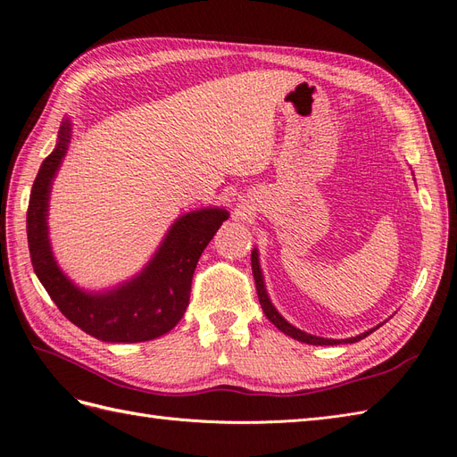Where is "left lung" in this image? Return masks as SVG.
<instances>
[{"mask_svg": "<svg viewBox=\"0 0 457 457\" xmlns=\"http://www.w3.org/2000/svg\"><path fill=\"white\" fill-rule=\"evenodd\" d=\"M252 270H253V278H255V287H257V297H259V303H261V307H262V312H265V316L269 318V320L278 328L280 331H284L286 336H289V337H294V339H297V341H301V343H309V345H339V343H356V341H361V339H364V337H368L373 329H378V328H373V329H368V331H364V334H361V336H356V337H349V339H326V337H318V336H311V334H307V331H301L299 328H295V326H292L289 324L286 318L274 309V305L270 303V299H269V295H267V289H265V282H262V274H261V267H259V253H257V250H253L252 252Z\"/></svg>", "mask_w": 457, "mask_h": 457, "instance_id": "1", "label": "left lung"}]
</instances>
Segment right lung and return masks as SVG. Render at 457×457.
<instances>
[{
	"label": "right lung",
	"instance_id": "right-lung-1",
	"mask_svg": "<svg viewBox=\"0 0 457 457\" xmlns=\"http://www.w3.org/2000/svg\"><path fill=\"white\" fill-rule=\"evenodd\" d=\"M71 131V121L64 120L57 146L41 163L30 192L26 232L34 272L59 311L86 334L108 343L156 339L183 318L198 259L228 219V212L223 207H205L181 215L135 278L106 292H86L59 269L47 227L49 192L66 156Z\"/></svg>",
	"mask_w": 457,
	"mask_h": 457
}]
</instances>
